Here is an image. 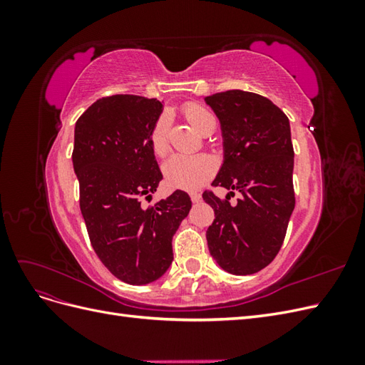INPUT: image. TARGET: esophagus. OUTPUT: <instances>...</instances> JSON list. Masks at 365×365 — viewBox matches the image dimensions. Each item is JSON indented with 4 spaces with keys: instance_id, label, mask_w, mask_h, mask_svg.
I'll use <instances>...</instances> for the list:
<instances>
[{
    "instance_id": "esophagus-1",
    "label": "esophagus",
    "mask_w": 365,
    "mask_h": 365,
    "mask_svg": "<svg viewBox=\"0 0 365 365\" xmlns=\"http://www.w3.org/2000/svg\"><path fill=\"white\" fill-rule=\"evenodd\" d=\"M190 200H192L195 204H197V202L201 201V195L196 193V192H192V193H190Z\"/></svg>"
}]
</instances>
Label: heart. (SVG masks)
<instances>
[{"label": "heart", "mask_w": 365, "mask_h": 365, "mask_svg": "<svg viewBox=\"0 0 365 365\" xmlns=\"http://www.w3.org/2000/svg\"><path fill=\"white\" fill-rule=\"evenodd\" d=\"M182 113L187 121L197 130L204 134L205 129L213 123L215 117L208 113L205 108L196 103H187L182 108ZM169 121L168 117L161 115L150 130V148L155 155L161 157L168 152L169 141ZM216 164L213 158H210L205 153H196V155H181L176 153L172 155L163 165L164 180L170 187L182 190H195L201 187L210 176L213 175Z\"/></svg>", "instance_id": "b5f03b06"}]
</instances>
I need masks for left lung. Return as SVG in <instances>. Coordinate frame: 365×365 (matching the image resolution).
<instances>
[{
    "mask_svg": "<svg viewBox=\"0 0 365 365\" xmlns=\"http://www.w3.org/2000/svg\"><path fill=\"white\" fill-rule=\"evenodd\" d=\"M205 103L219 118L224 138V163L213 184L231 190L225 200L213 192L202 195L215 210L208 250L224 271L254 274L277 256L295 207L289 120L256 93H216ZM235 191L240 197L231 205Z\"/></svg>",
    "mask_w": 365,
    "mask_h": 365,
    "instance_id": "1",
    "label": "left lung"
}]
</instances>
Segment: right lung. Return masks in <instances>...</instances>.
Here are the masks:
<instances>
[{
	"instance_id": "obj_1",
	"label": "right lung",
	"mask_w": 365,
	"mask_h": 365,
	"mask_svg": "<svg viewBox=\"0 0 365 365\" xmlns=\"http://www.w3.org/2000/svg\"><path fill=\"white\" fill-rule=\"evenodd\" d=\"M163 113L157 98H98L76 121L73 168L91 245L105 267L129 284L158 280L173 260L172 237L192 208L182 190L150 207L163 180L150 130Z\"/></svg>"
}]
</instances>
